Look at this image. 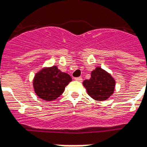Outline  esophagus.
<instances>
[{"label": "esophagus", "mask_w": 147, "mask_h": 147, "mask_svg": "<svg viewBox=\"0 0 147 147\" xmlns=\"http://www.w3.org/2000/svg\"><path fill=\"white\" fill-rule=\"evenodd\" d=\"M75 80H77V81H79V82H82V81H83L82 77H77V78H75Z\"/></svg>", "instance_id": "esophagus-1"}]
</instances>
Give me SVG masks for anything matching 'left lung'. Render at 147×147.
Listing matches in <instances>:
<instances>
[{"label":"left lung","instance_id":"left-lung-1","mask_svg":"<svg viewBox=\"0 0 147 147\" xmlns=\"http://www.w3.org/2000/svg\"><path fill=\"white\" fill-rule=\"evenodd\" d=\"M87 94L96 101H105L114 92L116 81L110 74L97 67L91 72L90 79L83 81Z\"/></svg>","mask_w":147,"mask_h":147}]
</instances>
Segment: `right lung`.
<instances>
[{
  "instance_id": "right-lung-1",
  "label": "right lung",
  "mask_w": 147,
  "mask_h": 147,
  "mask_svg": "<svg viewBox=\"0 0 147 147\" xmlns=\"http://www.w3.org/2000/svg\"><path fill=\"white\" fill-rule=\"evenodd\" d=\"M71 77L62 72L57 66L44 67L37 72L33 80L34 92L41 99L53 101L63 94Z\"/></svg>"
}]
</instances>
